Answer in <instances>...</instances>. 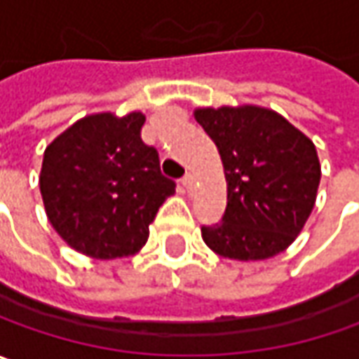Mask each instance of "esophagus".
Returning a JSON list of instances; mask_svg holds the SVG:
<instances>
[{
	"instance_id": "1",
	"label": "esophagus",
	"mask_w": 359,
	"mask_h": 359,
	"mask_svg": "<svg viewBox=\"0 0 359 359\" xmlns=\"http://www.w3.org/2000/svg\"><path fill=\"white\" fill-rule=\"evenodd\" d=\"M194 182H196V179H194V175H191V172H189V175H187V177L182 179V187H184L187 191L191 192L192 189H194Z\"/></svg>"
}]
</instances>
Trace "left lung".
<instances>
[{
    "instance_id": "obj_1",
    "label": "left lung",
    "mask_w": 359,
    "mask_h": 359,
    "mask_svg": "<svg viewBox=\"0 0 359 359\" xmlns=\"http://www.w3.org/2000/svg\"><path fill=\"white\" fill-rule=\"evenodd\" d=\"M194 118L217 144L226 179V210L222 222L203 226L206 246L242 262L284 252L316 204L314 142L266 107H198Z\"/></svg>"
}]
</instances>
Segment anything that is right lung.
I'll return each instance as SVG.
<instances>
[{
	"label": "right lung",
	"instance_id": "1",
	"mask_svg": "<svg viewBox=\"0 0 359 359\" xmlns=\"http://www.w3.org/2000/svg\"><path fill=\"white\" fill-rule=\"evenodd\" d=\"M142 125L139 111L95 113L47 144L39 191L51 226L73 250L97 260L137 254L175 194L156 149L141 141Z\"/></svg>",
	"mask_w": 359,
	"mask_h": 359
}]
</instances>
